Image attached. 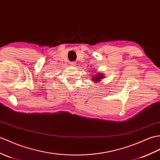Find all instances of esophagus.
I'll return each mask as SVG.
<instances>
[{
	"label": "esophagus",
	"instance_id": "1",
	"mask_svg": "<svg viewBox=\"0 0 160 160\" xmlns=\"http://www.w3.org/2000/svg\"><path fill=\"white\" fill-rule=\"evenodd\" d=\"M71 65H72V67H75V66L76 65V62H71Z\"/></svg>",
	"mask_w": 160,
	"mask_h": 160
}]
</instances>
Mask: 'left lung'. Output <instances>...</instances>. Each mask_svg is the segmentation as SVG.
<instances>
[{
  "instance_id": "obj_1",
  "label": "left lung",
  "mask_w": 160,
  "mask_h": 160,
  "mask_svg": "<svg viewBox=\"0 0 160 160\" xmlns=\"http://www.w3.org/2000/svg\"><path fill=\"white\" fill-rule=\"evenodd\" d=\"M91 80L92 81H94L93 82L94 83H99V82L102 81V80L104 78V74L103 73H100L99 72L98 73H96V74H92L91 76Z\"/></svg>"
}]
</instances>
